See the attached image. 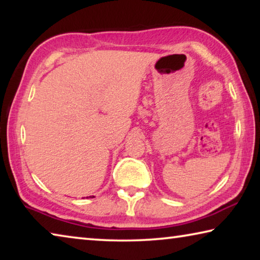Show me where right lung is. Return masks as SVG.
<instances>
[{
  "instance_id": "obj_1",
  "label": "right lung",
  "mask_w": 260,
  "mask_h": 260,
  "mask_svg": "<svg viewBox=\"0 0 260 260\" xmlns=\"http://www.w3.org/2000/svg\"><path fill=\"white\" fill-rule=\"evenodd\" d=\"M90 197H91V196H90ZM93 197H94V196H93Z\"/></svg>"
}]
</instances>
